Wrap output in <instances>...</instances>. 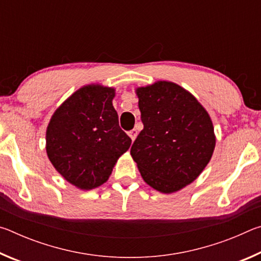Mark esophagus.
Listing matches in <instances>:
<instances>
[{"label":"esophagus","instance_id":"1","mask_svg":"<svg viewBox=\"0 0 261 261\" xmlns=\"http://www.w3.org/2000/svg\"><path fill=\"white\" fill-rule=\"evenodd\" d=\"M137 135H138V131H137L136 129H132L131 131H129V137H130L132 141H134V140L136 139Z\"/></svg>","mask_w":261,"mask_h":261}]
</instances>
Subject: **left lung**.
Segmentation results:
<instances>
[{
  "label": "left lung",
  "instance_id": "left-lung-1",
  "mask_svg": "<svg viewBox=\"0 0 261 261\" xmlns=\"http://www.w3.org/2000/svg\"><path fill=\"white\" fill-rule=\"evenodd\" d=\"M144 129L131 147L143 179L162 193L192 183L215 148L213 123L206 109L185 88L160 81L138 87Z\"/></svg>",
  "mask_w": 261,
  "mask_h": 261
}]
</instances>
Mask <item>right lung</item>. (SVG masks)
<instances>
[{
	"label": "right lung",
	"instance_id": "1",
	"mask_svg": "<svg viewBox=\"0 0 261 261\" xmlns=\"http://www.w3.org/2000/svg\"><path fill=\"white\" fill-rule=\"evenodd\" d=\"M115 88H79L55 110L47 126L48 159L65 180L82 190L106 183L131 139L113 106Z\"/></svg>",
	"mask_w": 261,
	"mask_h": 261
}]
</instances>
